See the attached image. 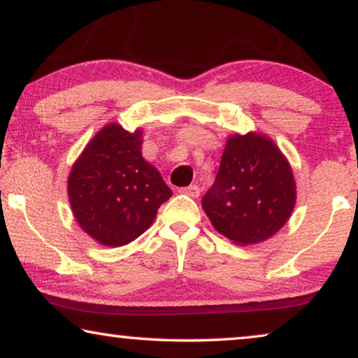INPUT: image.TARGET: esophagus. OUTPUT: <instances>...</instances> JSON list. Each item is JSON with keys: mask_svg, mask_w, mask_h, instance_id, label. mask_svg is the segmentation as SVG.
<instances>
[{"mask_svg": "<svg viewBox=\"0 0 358 358\" xmlns=\"http://www.w3.org/2000/svg\"><path fill=\"white\" fill-rule=\"evenodd\" d=\"M180 192L185 194V195H190V197H199V195H200V187H199V185L192 184V185H187V187L180 189Z\"/></svg>", "mask_w": 358, "mask_h": 358, "instance_id": "34e87169", "label": "esophagus"}]
</instances>
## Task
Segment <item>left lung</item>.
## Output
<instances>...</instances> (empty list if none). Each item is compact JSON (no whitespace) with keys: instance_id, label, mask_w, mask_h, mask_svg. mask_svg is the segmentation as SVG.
<instances>
[{"instance_id":"obj_1","label":"left lung","mask_w":358,"mask_h":358,"mask_svg":"<svg viewBox=\"0 0 358 358\" xmlns=\"http://www.w3.org/2000/svg\"><path fill=\"white\" fill-rule=\"evenodd\" d=\"M295 199V180L283 155L266 136L248 134L228 140L202 207L218 233L238 244H254L287 223Z\"/></svg>"}]
</instances>
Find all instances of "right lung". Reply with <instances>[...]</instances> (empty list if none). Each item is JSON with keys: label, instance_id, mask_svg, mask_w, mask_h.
Masks as SVG:
<instances>
[{"label": "right lung", "instance_id": "1", "mask_svg": "<svg viewBox=\"0 0 358 358\" xmlns=\"http://www.w3.org/2000/svg\"><path fill=\"white\" fill-rule=\"evenodd\" d=\"M68 195L90 236L106 246H124L150 228L173 190L141 156V131L110 124L73 166Z\"/></svg>", "mask_w": 358, "mask_h": 358}]
</instances>
